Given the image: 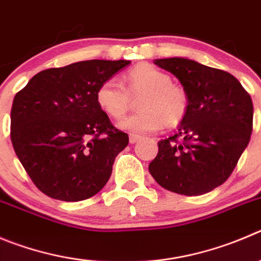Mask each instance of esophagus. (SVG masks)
Returning a JSON list of instances; mask_svg holds the SVG:
<instances>
[{
	"label": "esophagus",
	"instance_id": "1",
	"mask_svg": "<svg viewBox=\"0 0 261 261\" xmlns=\"http://www.w3.org/2000/svg\"><path fill=\"white\" fill-rule=\"evenodd\" d=\"M139 139H140V136H139V135H134V134H133V135H130V143H131V144H135V143L138 142Z\"/></svg>",
	"mask_w": 261,
	"mask_h": 261
}]
</instances>
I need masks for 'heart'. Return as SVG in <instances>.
<instances>
[{
  "label": "heart",
  "mask_w": 261,
  "mask_h": 261,
  "mask_svg": "<svg viewBox=\"0 0 261 261\" xmlns=\"http://www.w3.org/2000/svg\"><path fill=\"white\" fill-rule=\"evenodd\" d=\"M139 96L140 111L119 122L121 127L131 133H154L165 125L176 127L188 114L189 97L186 90L174 84L169 73L147 63L131 68L122 84L109 79L96 90L99 108L114 119L127 113L133 104L131 97Z\"/></svg>",
  "instance_id": "b5f03b06"
}]
</instances>
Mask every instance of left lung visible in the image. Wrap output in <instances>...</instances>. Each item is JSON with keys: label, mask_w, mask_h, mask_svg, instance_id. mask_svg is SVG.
Segmentation results:
<instances>
[{"label": "left lung", "mask_w": 261, "mask_h": 261, "mask_svg": "<svg viewBox=\"0 0 261 261\" xmlns=\"http://www.w3.org/2000/svg\"><path fill=\"white\" fill-rule=\"evenodd\" d=\"M154 64L179 80L188 94L189 109L177 133L158 142L150 175L174 193H207L230 176L250 142L251 96L225 70L186 58L155 59Z\"/></svg>", "instance_id": "8db88e82"}]
</instances>
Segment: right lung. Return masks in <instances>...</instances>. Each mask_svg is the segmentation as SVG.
I'll list each match as a JSON object with an SVG mask.
<instances>
[{
    "mask_svg": "<svg viewBox=\"0 0 261 261\" xmlns=\"http://www.w3.org/2000/svg\"><path fill=\"white\" fill-rule=\"evenodd\" d=\"M128 60H85L33 75L15 95L11 143L27 174L51 198L77 202L101 191L128 135L96 103L101 82Z\"/></svg>",
    "mask_w": 261,
    "mask_h": 261,
    "instance_id": "right-lung-1",
    "label": "right lung"
}]
</instances>
